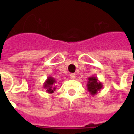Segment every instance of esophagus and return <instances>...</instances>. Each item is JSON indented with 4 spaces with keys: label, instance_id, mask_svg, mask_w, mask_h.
<instances>
[{
    "label": "esophagus",
    "instance_id": "34e87169",
    "mask_svg": "<svg viewBox=\"0 0 134 134\" xmlns=\"http://www.w3.org/2000/svg\"><path fill=\"white\" fill-rule=\"evenodd\" d=\"M70 78L71 79L75 78V74H70Z\"/></svg>",
    "mask_w": 134,
    "mask_h": 134
}]
</instances>
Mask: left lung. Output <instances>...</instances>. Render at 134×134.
<instances>
[{
  "label": "left lung",
  "mask_w": 134,
  "mask_h": 134,
  "mask_svg": "<svg viewBox=\"0 0 134 134\" xmlns=\"http://www.w3.org/2000/svg\"><path fill=\"white\" fill-rule=\"evenodd\" d=\"M87 80H88L87 83V90L89 91L91 96H95L98 93V91L103 88V84L99 81L98 77L95 76L90 77Z\"/></svg>",
  "instance_id": "8db88e82"
}]
</instances>
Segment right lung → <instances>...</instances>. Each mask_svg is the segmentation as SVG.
Listing matches in <instances>:
<instances>
[{"mask_svg": "<svg viewBox=\"0 0 134 134\" xmlns=\"http://www.w3.org/2000/svg\"><path fill=\"white\" fill-rule=\"evenodd\" d=\"M56 80L52 76H49L44 83V88L46 89L47 93H53L56 90Z\"/></svg>", "mask_w": 134, "mask_h": 134, "instance_id": "right-lung-1", "label": "right lung"}]
</instances>
